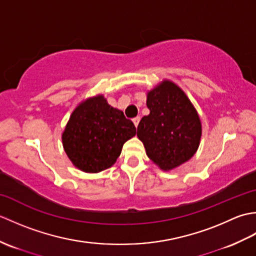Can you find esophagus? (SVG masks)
<instances>
[{
  "instance_id": "34e87169",
  "label": "esophagus",
  "mask_w": 256,
  "mask_h": 256,
  "mask_svg": "<svg viewBox=\"0 0 256 256\" xmlns=\"http://www.w3.org/2000/svg\"><path fill=\"white\" fill-rule=\"evenodd\" d=\"M140 116H136V118H133V123H134V125H135V126H136V128H138V123H140Z\"/></svg>"
}]
</instances>
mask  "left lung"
Listing matches in <instances>:
<instances>
[{"label": "left lung", "instance_id": "8db88e82", "mask_svg": "<svg viewBox=\"0 0 256 256\" xmlns=\"http://www.w3.org/2000/svg\"><path fill=\"white\" fill-rule=\"evenodd\" d=\"M150 114L140 120L138 138L146 154L162 170H172L189 160L197 152L201 122L184 92L164 80L148 92Z\"/></svg>", "mask_w": 256, "mask_h": 256}]
</instances>
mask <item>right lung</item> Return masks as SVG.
I'll return each instance as SVG.
<instances>
[{"instance_id": "right-lung-1", "label": "right lung", "mask_w": 256, "mask_h": 256, "mask_svg": "<svg viewBox=\"0 0 256 256\" xmlns=\"http://www.w3.org/2000/svg\"><path fill=\"white\" fill-rule=\"evenodd\" d=\"M135 134L131 120L108 106L104 96H96L74 108L62 138L76 167L86 172H99L116 162L123 144Z\"/></svg>"}]
</instances>
